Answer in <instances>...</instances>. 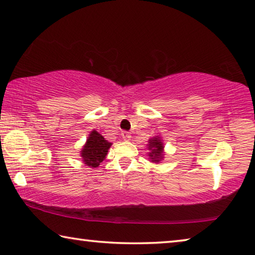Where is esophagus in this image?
Wrapping results in <instances>:
<instances>
[{"label": "esophagus", "instance_id": "34e87169", "mask_svg": "<svg viewBox=\"0 0 255 255\" xmlns=\"http://www.w3.org/2000/svg\"><path fill=\"white\" fill-rule=\"evenodd\" d=\"M122 137L124 138V139L125 140H129V139H130V133H129L128 131H123L122 132Z\"/></svg>", "mask_w": 255, "mask_h": 255}]
</instances>
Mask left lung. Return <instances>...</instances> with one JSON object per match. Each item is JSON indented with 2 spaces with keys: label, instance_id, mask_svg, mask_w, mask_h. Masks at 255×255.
I'll list each match as a JSON object with an SVG mask.
<instances>
[{
  "label": "left lung",
  "instance_id": "1",
  "mask_svg": "<svg viewBox=\"0 0 255 255\" xmlns=\"http://www.w3.org/2000/svg\"><path fill=\"white\" fill-rule=\"evenodd\" d=\"M148 149L150 153L148 154L149 157L152 158L153 162H159L163 157V144L158 137L153 138L149 140Z\"/></svg>",
  "mask_w": 255,
  "mask_h": 255
}]
</instances>
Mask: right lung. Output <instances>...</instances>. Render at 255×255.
Returning a JSON list of instances; mask_svg holds the SVG:
<instances>
[{"label":"right lung","mask_w":255,"mask_h":255,"mask_svg":"<svg viewBox=\"0 0 255 255\" xmlns=\"http://www.w3.org/2000/svg\"><path fill=\"white\" fill-rule=\"evenodd\" d=\"M110 146V141L106 140L100 133L93 130L90 133L88 141L82 149V157H83L84 164L92 167H98L106 158Z\"/></svg>","instance_id":"add662e5"}]
</instances>
